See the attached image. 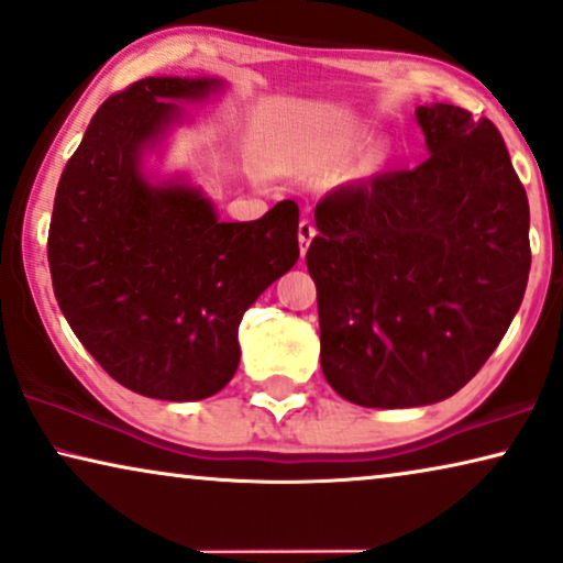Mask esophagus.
Returning <instances> with one entry per match:
<instances>
[{
  "instance_id": "esophagus-1",
  "label": "esophagus",
  "mask_w": 563,
  "mask_h": 563,
  "mask_svg": "<svg viewBox=\"0 0 563 563\" xmlns=\"http://www.w3.org/2000/svg\"><path fill=\"white\" fill-rule=\"evenodd\" d=\"M314 233H318V228H314L312 220H302L299 222V251H302V256L307 253V249H310V241L314 238Z\"/></svg>"
}]
</instances>
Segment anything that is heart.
<instances>
[{
	"label": "heart",
	"mask_w": 563,
	"mask_h": 563,
	"mask_svg": "<svg viewBox=\"0 0 563 563\" xmlns=\"http://www.w3.org/2000/svg\"><path fill=\"white\" fill-rule=\"evenodd\" d=\"M379 161H382V156H372V158H368V168H374L376 164H379Z\"/></svg>",
	"instance_id": "1"
}]
</instances>
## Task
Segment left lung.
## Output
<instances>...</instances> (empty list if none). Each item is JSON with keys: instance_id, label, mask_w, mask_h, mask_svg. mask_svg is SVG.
<instances>
[{"instance_id": "obj_1", "label": "left lung", "mask_w": 563, "mask_h": 563, "mask_svg": "<svg viewBox=\"0 0 563 563\" xmlns=\"http://www.w3.org/2000/svg\"><path fill=\"white\" fill-rule=\"evenodd\" d=\"M430 156L345 184L314 207L320 364L361 407L456 395L518 312L530 210L503 135L453 104L415 110Z\"/></svg>"}]
</instances>
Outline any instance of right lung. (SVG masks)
<instances>
[{
  "mask_svg": "<svg viewBox=\"0 0 563 563\" xmlns=\"http://www.w3.org/2000/svg\"><path fill=\"white\" fill-rule=\"evenodd\" d=\"M220 79L148 76L91 118L60 174L48 230L53 291L68 325L122 387L168 402L218 395L233 379L238 325L299 258V207L220 222L181 181L153 187L148 145L181 118L174 99H207Z\"/></svg>",
  "mask_w": 563,
  "mask_h": 563,
  "instance_id": "obj_1",
  "label": "right lung"
}]
</instances>
